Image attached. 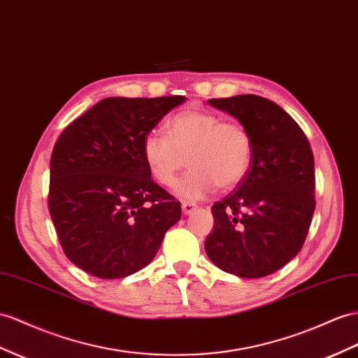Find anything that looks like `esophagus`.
I'll return each instance as SVG.
<instances>
[{"mask_svg":"<svg viewBox=\"0 0 358 358\" xmlns=\"http://www.w3.org/2000/svg\"><path fill=\"white\" fill-rule=\"evenodd\" d=\"M181 208H182V213H185V215H190V213L194 212V210L196 208V204L189 203V201H185V203L181 204Z\"/></svg>","mask_w":358,"mask_h":358,"instance_id":"1","label":"esophagus"}]
</instances>
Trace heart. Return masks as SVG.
<instances>
[{
	"instance_id": "1",
	"label": "heart",
	"mask_w": 358,
	"mask_h": 358,
	"mask_svg": "<svg viewBox=\"0 0 358 358\" xmlns=\"http://www.w3.org/2000/svg\"><path fill=\"white\" fill-rule=\"evenodd\" d=\"M142 155L151 177L164 187L176 185L178 173L190 169L177 185V194L196 201L219 186L228 190L241 185L254 160V139L239 122L208 110L189 107L166 122V136L148 133Z\"/></svg>"
}]
</instances>
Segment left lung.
Wrapping results in <instances>:
<instances>
[{
    "label": "left lung",
    "mask_w": 358,
    "mask_h": 358,
    "mask_svg": "<svg viewBox=\"0 0 358 358\" xmlns=\"http://www.w3.org/2000/svg\"><path fill=\"white\" fill-rule=\"evenodd\" d=\"M248 128L254 160L241 185L212 207L206 252L219 269L262 278L287 264L306 242L315 213V159L304 131L273 101L259 95L213 98Z\"/></svg>",
    "instance_id": "8db88e82"
}]
</instances>
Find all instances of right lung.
I'll return each instance as SVG.
<instances>
[{"label":"right lung","mask_w":358,"mask_h":358,"mask_svg":"<svg viewBox=\"0 0 358 358\" xmlns=\"http://www.w3.org/2000/svg\"><path fill=\"white\" fill-rule=\"evenodd\" d=\"M186 96L99 101L54 145L48 208L66 257L98 278L148 266L181 206L151 180L143 137Z\"/></svg>","instance_id":"add662e5"}]
</instances>
